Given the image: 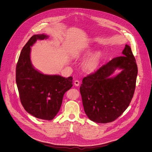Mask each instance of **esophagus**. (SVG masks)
<instances>
[{"mask_svg": "<svg viewBox=\"0 0 152 152\" xmlns=\"http://www.w3.org/2000/svg\"><path fill=\"white\" fill-rule=\"evenodd\" d=\"M80 81H78V80H76V81H74V85L75 86H79V85H80Z\"/></svg>", "mask_w": 152, "mask_h": 152, "instance_id": "esophagus-1", "label": "esophagus"}]
</instances>
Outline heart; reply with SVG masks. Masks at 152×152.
<instances>
[{"label": "heart", "instance_id": "1", "mask_svg": "<svg viewBox=\"0 0 152 152\" xmlns=\"http://www.w3.org/2000/svg\"><path fill=\"white\" fill-rule=\"evenodd\" d=\"M101 58V53L100 51H96L92 54L84 63V69L89 72L95 71L99 64Z\"/></svg>", "mask_w": 152, "mask_h": 152}]
</instances>
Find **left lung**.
<instances>
[{"label":"left lung","mask_w":152,"mask_h":152,"mask_svg":"<svg viewBox=\"0 0 152 152\" xmlns=\"http://www.w3.org/2000/svg\"><path fill=\"white\" fill-rule=\"evenodd\" d=\"M117 69L121 72L110 76ZM137 75L136 60L126 44L122 56L113 58L83 80L80 88L84 111L93 122H113L127 109L133 98Z\"/></svg>","instance_id":"8db88e82"}]
</instances>
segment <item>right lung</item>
<instances>
[{
	"instance_id": "add662e5",
	"label": "right lung",
	"mask_w": 152,
	"mask_h": 152,
	"mask_svg": "<svg viewBox=\"0 0 152 152\" xmlns=\"http://www.w3.org/2000/svg\"><path fill=\"white\" fill-rule=\"evenodd\" d=\"M48 37L35 34L23 47L16 65V81L24 109L37 118L50 121L60 110L65 92L72 86V77L44 74L32 65L30 47Z\"/></svg>"
}]
</instances>
